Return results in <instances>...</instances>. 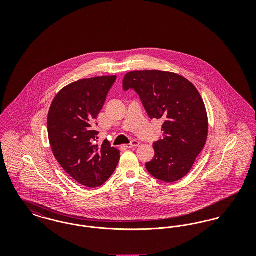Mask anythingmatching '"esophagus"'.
Returning <instances> with one entry per match:
<instances>
[{"instance_id": "esophagus-1", "label": "esophagus", "mask_w": 256, "mask_h": 256, "mask_svg": "<svg viewBox=\"0 0 256 256\" xmlns=\"http://www.w3.org/2000/svg\"><path fill=\"white\" fill-rule=\"evenodd\" d=\"M140 145V142L139 141H132L130 144H128V145H126V148H136V146H138Z\"/></svg>"}]
</instances>
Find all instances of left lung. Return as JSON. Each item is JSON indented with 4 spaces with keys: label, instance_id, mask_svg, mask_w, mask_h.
I'll use <instances>...</instances> for the list:
<instances>
[{
    "label": "left lung",
    "instance_id": "left-lung-1",
    "mask_svg": "<svg viewBox=\"0 0 256 256\" xmlns=\"http://www.w3.org/2000/svg\"><path fill=\"white\" fill-rule=\"evenodd\" d=\"M124 90L134 89L150 119H162L163 138L154 143V158L148 172L165 182H174L192 169L206 143L208 117L196 86L178 74L145 70L126 74Z\"/></svg>",
    "mask_w": 256,
    "mask_h": 256
}]
</instances>
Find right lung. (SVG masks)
Here are the masks:
<instances>
[{
  "label": "right lung",
  "instance_id": "obj_1",
  "mask_svg": "<svg viewBox=\"0 0 256 256\" xmlns=\"http://www.w3.org/2000/svg\"><path fill=\"white\" fill-rule=\"evenodd\" d=\"M116 76L84 78L63 87L54 98L47 119L52 154L76 182L95 188L116 169L120 150L108 140L95 144L93 124Z\"/></svg>",
  "mask_w": 256,
  "mask_h": 256
}]
</instances>
